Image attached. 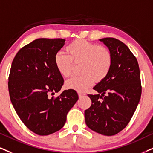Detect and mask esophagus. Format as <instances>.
<instances>
[{
	"mask_svg": "<svg viewBox=\"0 0 153 153\" xmlns=\"http://www.w3.org/2000/svg\"><path fill=\"white\" fill-rule=\"evenodd\" d=\"M78 95H79V97L81 98V97H82L83 96L85 95V94L82 91H78Z\"/></svg>",
	"mask_w": 153,
	"mask_h": 153,
	"instance_id": "esophagus-1",
	"label": "esophagus"
}]
</instances>
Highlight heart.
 <instances>
[{"label":"heart","instance_id":"heart-1","mask_svg":"<svg viewBox=\"0 0 153 153\" xmlns=\"http://www.w3.org/2000/svg\"><path fill=\"white\" fill-rule=\"evenodd\" d=\"M67 54H56L54 65L62 76L72 74L74 64L80 63L79 76L68 80L69 88L83 91L91 86L94 81L100 82L108 76L113 64L112 53L108 48L97 45L85 39H76L66 48Z\"/></svg>","mask_w":153,"mask_h":153}]
</instances>
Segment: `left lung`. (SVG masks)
I'll list each match as a JSON object with an SVG mask.
<instances>
[{"label": "left lung", "instance_id": "1", "mask_svg": "<svg viewBox=\"0 0 153 153\" xmlns=\"http://www.w3.org/2000/svg\"><path fill=\"white\" fill-rule=\"evenodd\" d=\"M108 47L113 64L108 76L88 94L91 105L85 111V122L92 131L114 135L128 124L140 101L142 86L136 57L126 45L113 37L99 39Z\"/></svg>", "mask_w": 153, "mask_h": 153}]
</instances>
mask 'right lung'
<instances>
[{
  "instance_id": "obj_1",
  "label": "right lung",
  "mask_w": 153,
  "mask_h": 153,
  "mask_svg": "<svg viewBox=\"0 0 153 153\" xmlns=\"http://www.w3.org/2000/svg\"><path fill=\"white\" fill-rule=\"evenodd\" d=\"M65 39L39 38L22 48L13 60L8 77L11 103L28 129L48 135L65 126L67 115L77 100L74 89L58 97L64 79L54 65V56Z\"/></svg>"
}]
</instances>
